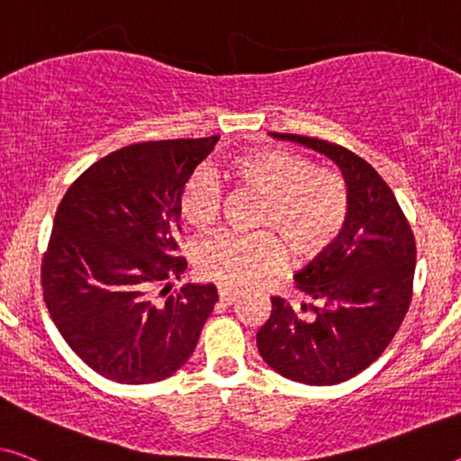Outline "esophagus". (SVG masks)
Masks as SVG:
<instances>
[{"label": "esophagus", "mask_w": 461, "mask_h": 461, "mask_svg": "<svg viewBox=\"0 0 461 461\" xmlns=\"http://www.w3.org/2000/svg\"><path fill=\"white\" fill-rule=\"evenodd\" d=\"M238 298V292L228 290V287H219V300L223 302V304H233Z\"/></svg>", "instance_id": "esophagus-1"}]
</instances>
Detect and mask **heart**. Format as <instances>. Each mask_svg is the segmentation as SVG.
Listing matches in <instances>:
<instances>
[{"mask_svg": "<svg viewBox=\"0 0 461 461\" xmlns=\"http://www.w3.org/2000/svg\"><path fill=\"white\" fill-rule=\"evenodd\" d=\"M240 186L263 196L257 223L277 233L294 258H312L341 236L349 215L346 184L333 171L317 169L308 157L271 147L240 155L225 169ZM221 186L211 169H196L180 194L182 219L207 230L217 219ZM269 231L219 233L196 246L203 277L230 287L252 285L281 260V244Z\"/></svg>", "mask_w": 461, "mask_h": 461, "instance_id": "heart-1", "label": "heart"}]
</instances>
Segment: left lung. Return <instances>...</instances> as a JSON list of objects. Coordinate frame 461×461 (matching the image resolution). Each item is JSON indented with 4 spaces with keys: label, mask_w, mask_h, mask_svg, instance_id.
Listing matches in <instances>:
<instances>
[{
    "label": "left lung",
    "mask_w": 461,
    "mask_h": 461,
    "mask_svg": "<svg viewBox=\"0 0 461 461\" xmlns=\"http://www.w3.org/2000/svg\"><path fill=\"white\" fill-rule=\"evenodd\" d=\"M269 136L317 150L338 165L349 215L339 242L294 275L308 302L294 308L271 298L257 346L285 379L338 384L379 358L406 317L416 269L414 233L393 192L362 157L311 136Z\"/></svg>",
    "instance_id": "1"
}]
</instances>
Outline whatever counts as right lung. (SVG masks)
I'll return each mask as SVG.
<instances>
[{
  "label": "right lung",
  "instance_id": "add662e5",
  "mask_svg": "<svg viewBox=\"0 0 461 461\" xmlns=\"http://www.w3.org/2000/svg\"><path fill=\"white\" fill-rule=\"evenodd\" d=\"M219 136L123 147L93 163L55 212L41 267L51 319L78 358L123 384L167 379L194 352L219 300L212 284L169 294L180 194Z\"/></svg>",
  "mask_w": 461,
  "mask_h": 461
}]
</instances>
